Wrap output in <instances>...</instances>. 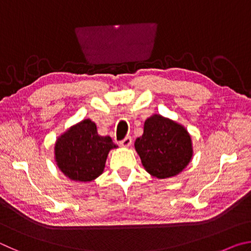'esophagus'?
Returning <instances> with one entry per match:
<instances>
[{"label":"esophagus","instance_id":"obj_1","mask_svg":"<svg viewBox=\"0 0 251 251\" xmlns=\"http://www.w3.org/2000/svg\"><path fill=\"white\" fill-rule=\"evenodd\" d=\"M131 142H133V139H131L130 136H126L123 141L120 142V145L123 147H128L131 145Z\"/></svg>","mask_w":251,"mask_h":251}]
</instances>
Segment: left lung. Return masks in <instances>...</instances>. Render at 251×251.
<instances>
[{
  "label": "left lung",
  "mask_w": 251,
  "mask_h": 251,
  "mask_svg": "<svg viewBox=\"0 0 251 251\" xmlns=\"http://www.w3.org/2000/svg\"><path fill=\"white\" fill-rule=\"evenodd\" d=\"M143 166L157 178L179 174L192 159L190 136L184 127L168 118L154 115L144 124V134L135 142Z\"/></svg>",
  "instance_id": "left-lung-1"
}]
</instances>
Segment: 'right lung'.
<instances>
[{
  "label": "right lung",
  "instance_id": "add662e5",
  "mask_svg": "<svg viewBox=\"0 0 251 251\" xmlns=\"http://www.w3.org/2000/svg\"><path fill=\"white\" fill-rule=\"evenodd\" d=\"M116 147L109 136L97 134L95 123L85 120L57 139L55 157L59 169L71 179L91 181L103 173L108 151Z\"/></svg>",
  "mask_w": 251,
  "mask_h": 251
}]
</instances>
